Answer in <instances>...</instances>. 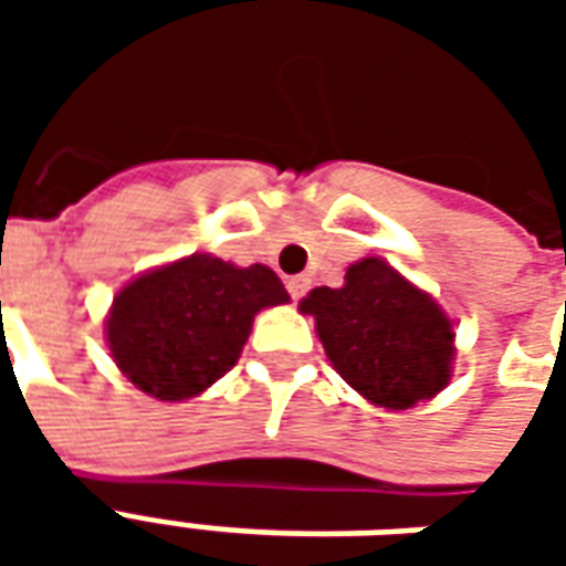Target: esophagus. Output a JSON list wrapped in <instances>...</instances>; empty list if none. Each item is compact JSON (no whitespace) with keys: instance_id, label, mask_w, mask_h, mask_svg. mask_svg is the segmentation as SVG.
<instances>
[{"instance_id":"obj_1","label":"esophagus","mask_w":566,"mask_h":566,"mask_svg":"<svg viewBox=\"0 0 566 566\" xmlns=\"http://www.w3.org/2000/svg\"><path fill=\"white\" fill-rule=\"evenodd\" d=\"M306 291H308L306 275H294V279H287V294H291V300H303Z\"/></svg>"}]
</instances>
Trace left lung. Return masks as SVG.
Instances as JSON below:
<instances>
[{
    "label": "left lung",
    "mask_w": 566,
    "mask_h": 566,
    "mask_svg": "<svg viewBox=\"0 0 566 566\" xmlns=\"http://www.w3.org/2000/svg\"><path fill=\"white\" fill-rule=\"evenodd\" d=\"M300 312L315 318L336 373L369 403L409 409L449 385V315L381 258L352 263L343 287H315Z\"/></svg>",
    "instance_id": "obj_1"
}]
</instances>
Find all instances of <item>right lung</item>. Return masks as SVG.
<instances>
[{
  "instance_id": "right-lung-1",
  "label": "right lung",
  "mask_w": 566,
  "mask_h": 566,
  "mask_svg": "<svg viewBox=\"0 0 566 566\" xmlns=\"http://www.w3.org/2000/svg\"><path fill=\"white\" fill-rule=\"evenodd\" d=\"M291 296L263 266L190 254L117 291L105 339L117 369L139 391L175 403L197 397L235 367L260 308Z\"/></svg>"
}]
</instances>
